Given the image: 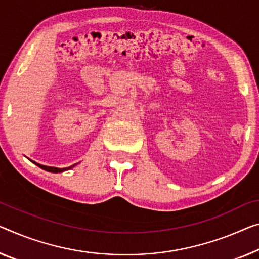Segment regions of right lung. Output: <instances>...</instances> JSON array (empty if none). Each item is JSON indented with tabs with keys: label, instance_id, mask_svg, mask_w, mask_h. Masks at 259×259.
Returning <instances> with one entry per match:
<instances>
[{
	"label": "right lung",
	"instance_id": "right-lung-1",
	"mask_svg": "<svg viewBox=\"0 0 259 259\" xmlns=\"http://www.w3.org/2000/svg\"><path fill=\"white\" fill-rule=\"evenodd\" d=\"M33 162V161H32ZM33 163H35V162H33ZM35 164H37L39 168H41V169H44V170H46V171H50V172H62V171H65V170H67V169H70V168H73V166L75 165H71V166H69V168H62V169H60V168H54V166H46V165H41V164H39V163H35Z\"/></svg>",
	"mask_w": 259,
	"mask_h": 259
}]
</instances>
